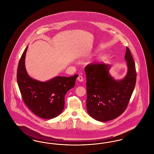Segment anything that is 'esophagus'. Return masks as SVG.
<instances>
[{
	"label": "esophagus",
	"instance_id": "obj_1",
	"mask_svg": "<svg viewBox=\"0 0 154 154\" xmlns=\"http://www.w3.org/2000/svg\"><path fill=\"white\" fill-rule=\"evenodd\" d=\"M77 80L79 81L80 82H82V81H84V78L82 77V76L79 75V76L78 77V78H77Z\"/></svg>",
	"mask_w": 154,
	"mask_h": 154
}]
</instances>
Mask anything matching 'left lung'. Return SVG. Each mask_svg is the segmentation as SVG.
Masks as SVG:
<instances>
[{"label": "left lung", "instance_id": "1", "mask_svg": "<svg viewBox=\"0 0 154 154\" xmlns=\"http://www.w3.org/2000/svg\"><path fill=\"white\" fill-rule=\"evenodd\" d=\"M125 58L128 72L124 79L116 80L109 74L111 65L91 63L85 67L87 77V108L91 117L106 122L114 119L126 110L136 82L135 63L129 48Z\"/></svg>", "mask_w": 154, "mask_h": 154}]
</instances>
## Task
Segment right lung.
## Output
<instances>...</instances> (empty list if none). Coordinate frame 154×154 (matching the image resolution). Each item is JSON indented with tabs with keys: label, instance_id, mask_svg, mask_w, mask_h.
I'll return each mask as SVG.
<instances>
[{
	"label": "right lung",
	"instance_id": "obj_1",
	"mask_svg": "<svg viewBox=\"0 0 154 154\" xmlns=\"http://www.w3.org/2000/svg\"><path fill=\"white\" fill-rule=\"evenodd\" d=\"M26 47L20 59L17 73L18 87L23 102L35 114L44 119L57 117L63 110L66 92L75 85L78 74L71 77L57 76L42 82L28 74L25 59Z\"/></svg>",
	"mask_w": 154,
	"mask_h": 154
}]
</instances>
